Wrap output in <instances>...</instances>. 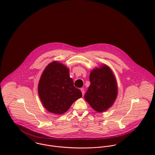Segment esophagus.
I'll list each match as a JSON object with an SVG mask.
<instances>
[{
    "label": "esophagus",
    "mask_w": 155,
    "mask_h": 155,
    "mask_svg": "<svg viewBox=\"0 0 155 155\" xmlns=\"http://www.w3.org/2000/svg\"><path fill=\"white\" fill-rule=\"evenodd\" d=\"M81 92H82V95H84V93H85V90H84V89L81 88Z\"/></svg>",
    "instance_id": "1"
}]
</instances>
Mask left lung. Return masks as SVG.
Returning a JSON list of instances; mask_svg holds the SVG:
<instances>
[{"label": "left lung", "mask_w": 155, "mask_h": 155, "mask_svg": "<svg viewBox=\"0 0 155 155\" xmlns=\"http://www.w3.org/2000/svg\"><path fill=\"white\" fill-rule=\"evenodd\" d=\"M89 81L90 86L84 96L85 100L96 111L107 110L117 95V82L111 70L105 64L93 69Z\"/></svg>", "instance_id": "8db88e82"}]
</instances>
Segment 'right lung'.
I'll use <instances>...</instances> for the list:
<instances>
[{
  "label": "right lung",
  "mask_w": 155,
  "mask_h": 155,
  "mask_svg": "<svg viewBox=\"0 0 155 155\" xmlns=\"http://www.w3.org/2000/svg\"><path fill=\"white\" fill-rule=\"evenodd\" d=\"M69 69L58 61L46 67L38 85V94L45 108L54 114H61L82 97V92L73 85Z\"/></svg>",
  "instance_id": "add662e5"
}]
</instances>
